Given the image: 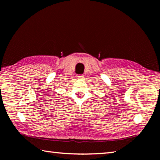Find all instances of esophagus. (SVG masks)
Segmentation results:
<instances>
[{
    "instance_id": "1",
    "label": "esophagus",
    "mask_w": 160,
    "mask_h": 160,
    "mask_svg": "<svg viewBox=\"0 0 160 160\" xmlns=\"http://www.w3.org/2000/svg\"><path fill=\"white\" fill-rule=\"evenodd\" d=\"M82 78H83L82 75H78L77 76V78H79V79H82Z\"/></svg>"
}]
</instances>
